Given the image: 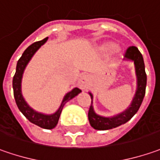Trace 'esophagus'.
<instances>
[{
    "instance_id": "1",
    "label": "esophagus",
    "mask_w": 160,
    "mask_h": 160,
    "mask_svg": "<svg viewBox=\"0 0 160 160\" xmlns=\"http://www.w3.org/2000/svg\"><path fill=\"white\" fill-rule=\"evenodd\" d=\"M88 81H89L88 76V75H82V76H80L79 82H78V85L81 89H85L88 86Z\"/></svg>"
}]
</instances>
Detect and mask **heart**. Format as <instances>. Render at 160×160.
Here are the masks:
<instances>
[{
  "label": "heart",
  "mask_w": 160,
  "mask_h": 160,
  "mask_svg": "<svg viewBox=\"0 0 160 160\" xmlns=\"http://www.w3.org/2000/svg\"><path fill=\"white\" fill-rule=\"evenodd\" d=\"M102 49L103 52L111 53L116 49V45H114L112 43H108V44H105V45L102 46Z\"/></svg>",
  "instance_id": "heart-1"
}]
</instances>
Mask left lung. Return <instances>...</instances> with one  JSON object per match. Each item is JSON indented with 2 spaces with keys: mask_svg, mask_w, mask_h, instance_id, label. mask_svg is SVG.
Returning <instances> with one entry per match:
<instances>
[{
  "mask_svg": "<svg viewBox=\"0 0 160 160\" xmlns=\"http://www.w3.org/2000/svg\"><path fill=\"white\" fill-rule=\"evenodd\" d=\"M125 58L128 60L134 61V63H135V72H136V77H137V90L135 93V97L132 101L131 105L125 112L119 113L118 115H116L112 118H105L95 113L93 106H92L93 96L91 93H89L91 97V105L88 111V120H89L91 127L94 128L95 129H112L128 122L132 118L135 113L137 112V111L139 110L141 104L142 102L143 97L145 96L146 83H147V76H146L142 56L137 48L135 46H131L127 49V51L125 53Z\"/></svg>",
  "mask_w": 160,
  "mask_h": 160,
  "instance_id": "obj_1",
  "label": "left lung"
}]
</instances>
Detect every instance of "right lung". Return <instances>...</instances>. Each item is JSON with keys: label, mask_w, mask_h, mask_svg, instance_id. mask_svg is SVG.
Segmentation results:
<instances>
[{"label": "right lung", "mask_w": 160, "mask_h": 160, "mask_svg": "<svg viewBox=\"0 0 160 160\" xmlns=\"http://www.w3.org/2000/svg\"><path fill=\"white\" fill-rule=\"evenodd\" d=\"M48 37L43 39L42 41L36 42L30 45L25 50V52L23 53V55L21 56L19 60L18 61L17 63V69H16V73H15L14 77H13V91H14V97L16 103L18 105V107L20 110V112L23 113L25 116V118H27L30 122L33 123V124L37 125L39 127H41L42 128L45 129H52L54 128L58 122V119L60 117L61 112L63 110V105L71 100L72 98L76 97L79 93L81 92L80 88H75L72 90L67 93L66 96L63 97V102L60 108L58 109L57 112L51 115H45L42 113H39L33 111L29 105L25 102V99L23 98L22 93H21V80H22V75L24 72L26 64L30 61L32 57L34 55V53L41 48L42 45H43L45 42H47Z\"/></svg>", "instance_id": "obj_1"}]
</instances>
